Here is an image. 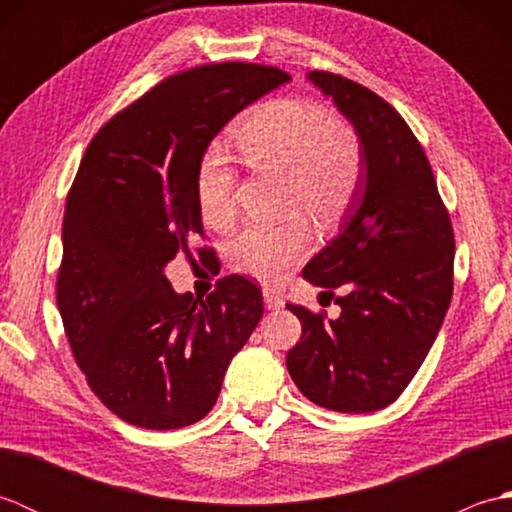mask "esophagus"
Here are the masks:
<instances>
[{
  "label": "esophagus",
  "mask_w": 512,
  "mask_h": 512,
  "mask_svg": "<svg viewBox=\"0 0 512 512\" xmlns=\"http://www.w3.org/2000/svg\"><path fill=\"white\" fill-rule=\"evenodd\" d=\"M264 303H266V308L268 310H279V308H284V297L281 295H277L275 290H264Z\"/></svg>",
  "instance_id": "34e87169"
}]
</instances>
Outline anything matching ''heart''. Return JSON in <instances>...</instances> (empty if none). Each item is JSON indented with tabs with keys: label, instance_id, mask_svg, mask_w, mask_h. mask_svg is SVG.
Here are the masks:
<instances>
[{
	"label": "heart",
	"instance_id": "obj_1",
	"mask_svg": "<svg viewBox=\"0 0 512 512\" xmlns=\"http://www.w3.org/2000/svg\"><path fill=\"white\" fill-rule=\"evenodd\" d=\"M235 147L248 169L284 176L281 209H299L321 228L339 224L363 187L361 136L314 101L279 96L257 105L239 125ZM235 180L224 151H206L195 171V202L209 226L233 224ZM308 244L306 220L290 213L273 224L244 226L228 244V262L237 273L275 281L299 262Z\"/></svg>",
	"mask_w": 512,
	"mask_h": 512
}]
</instances>
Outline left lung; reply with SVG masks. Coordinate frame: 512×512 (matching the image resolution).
Segmentation results:
<instances>
[{
  "mask_svg": "<svg viewBox=\"0 0 512 512\" xmlns=\"http://www.w3.org/2000/svg\"><path fill=\"white\" fill-rule=\"evenodd\" d=\"M365 149L358 198L336 235L303 268L341 306L339 319L303 306L301 339L286 356L314 405L369 413L391 405L416 376L453 295V226L427 156L394 107L361 83L312 70Z\"/></svg>",
  "mask_w": 512,
  "mask_h": 512,
  "instance_id": "obj_1",
  "label": "left lung"
}]
</instances>
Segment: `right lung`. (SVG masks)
Segmentation results:
<instances>
[{"mask_svg": "<svg viewBox=\"0 0 512 512\" xmlns=\"http://www.w3.org/2000/svg\"><path fill=\"white\" fill-rule=\"evenodd\" d=\"M286 81L284 70L237 61L173 74L110 118L76 171L57 306L88 385L134 427L202 420L262 319V290L246 277H224L193 299L171 288L165 266L202 235L195 171L206 147Z\"/></svg>", "mask_w": 512, "mask_h": 512, "instance_id": "obj_1", "label": "right lung"}]
</instances>
